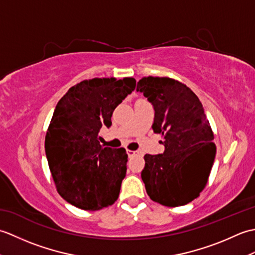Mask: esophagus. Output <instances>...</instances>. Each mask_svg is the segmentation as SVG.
<instances>
[{
    "mask_svg": "<svg viewBox=\"0 0 255 255\" xmlns=\"http://www.w3.org/2000/svg\"><path fill=\"white\" fill-rule=\"evenodd\" d=\"M127 153L129 156H134L138 154V151H133V150H127Z\"/></svg>",
    "mask_w": 255,
    "mask_h": 255,
    "instance_id": "obj_1",
    "label": "esophagus"
}]
</instances>
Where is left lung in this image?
<instances>
[{
	"instance_id": "obj_1",
	"label": "left lung",
	"mask_w": 255,
	"mask_h": 255,
	"mask_svg": "<svg viewBox=\"0 0 255 255\" xmlns=\"http://www.w3.org/2000/svg\"><path fill=\"white\" fill-rule=\"evenodd\" d=\"M138 91L152 103V129L161 133L165 148L161 154L144 155L145 191L153 202L167 207L186 205L205 188L216 156L204 107L188 86L171 78H142Z\"/></svg>"
}]
</instances>
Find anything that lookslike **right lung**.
<instances>
[{
	"label": "right lung",
	"instance_id": "add662e5",
	"mask_svg": "<svg viewBox=\"0 0 255 255\" xmlns=\"http://www.w3.org/2000/svg\"><path fill=\"white\" fill-rule=\"evenodd\" d=\"M136 88V80L94 78L70 88L48 127L45 150L59 195L80 209L95 211L116 202L126 175L124 148L100 143V129Z\"/></svg>",
	"mask_w": 255,
	"mask_h": 255
}]
</instances>
